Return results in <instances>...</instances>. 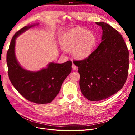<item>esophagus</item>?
<instances>
[{"instance_id":"34e87169","label":"esophagus","mask_w":135,"mask_h":135,"mask_svg":"<svg viewBox=\"0 0 135 135\" xmlns=\"http://www.w3.org/2000/svg\"><path fill=\"white\" fill-rule=\"evenodd\" d=\"M76 68H77V67H76V65H74V64H73V65H72V69H73V70H76Z\"/></svg>"}]
</instances>
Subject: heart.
I'll use <instances>...</instances> for the list:
<instances>
[{
    "label": "heart",
    "mask_w": 135,
    "mask_h": 135,
    "mask_svg": "<svg viewBox=\"0 0 135 135\" xmlns=\"http://www.w3.org/2000/svg\"><path fill=\"white\" fill-rule=\"evenodd\" d=\"M64 48L73 50L75 57L83 59L91 54L96 44V38L92 32L81 27H75L68 30L62 38Z\"/></svg>",
    "instance_id": "obj_1"
}]
</instances>
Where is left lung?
I'll return each mask as SVG.
<instances>
[{"label": "left lung", "mask_w": 135, "mask_h": 135, "mask_svg": "<svg viewBox=\"0 0 135 135\" xmlns=\"http://www.w3.org/2000/svg\"><path fill=\"white\" fill-rule=\"evenodd\" d=\"M96 23L103 29L102 42L87 58L73 61L80 74L81 93L92 101L106 99L120 90L129 68V52L121 34L109 24Z\"/></svg>", "instance_id": "8db88e82"}]
</instances>
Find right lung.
Segmentation results:
<instances>
[{"mask_svg":"<svg viewBox=\"0 0 135 135\" xmlns=\"http://www.w3.org/2000/svg\"><path fill=\"white\" fill-rule=\"evenodd\" d=\"M35 25L23 27L13 35L7 54L8 73L11 82L20 95L32 103L44 104L51 103L58 95L64 80L71 71L72 62H51L47 68L36 72L26 70L20 66L15 54V40Z\"/></svg>","mask_w":135,"mask_h":135,"instance_id":"add662e5","label":"right lung"}]
</instances>
